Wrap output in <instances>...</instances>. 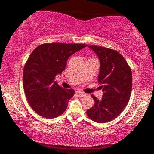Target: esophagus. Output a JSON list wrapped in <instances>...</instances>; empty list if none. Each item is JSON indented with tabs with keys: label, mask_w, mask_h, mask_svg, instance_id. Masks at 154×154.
Returning a JSON list of instances; mask_svg holds the SVG:
<instances>
[{
	"label": "esophagus",
	"mask_w": 154,
	"mask_h": 154,
	"mask_svg": "<svg viewBox=\"0 0 154 154\" xmlns=\"http://www.w3.org/2000/svg\"><path fill=\"white\" fill-rule=\"evenodd\" d=\"M75 94L80 97H84V96H86V94H85L84 92H82V91H76Z\"/></svg>",
	"instance_id": "1"
}]
</instances>
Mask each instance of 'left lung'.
Returning <instances> with one entry per match:
<instances>
[{
	"label": "left lung",
	"instance_id": "left-lung-1",
	"mask_svg": "<svg viewBox=\"0 0 154 154\" xmlns=\"http://www.w3.org/2000/svg\"><path fill=\"white\" fill-rule=\"evenodd\" d=\"M98 57L100 66L98 82L103 91L101 100L94 95V106L86 111L89 119L97 123L111 122L128 103L132 91V71L123 56L112 49L88 46Z\"/></svg>",
	"mask_w": 154,
	"mask_h": 154
}]
</instances>
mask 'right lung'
<instances>
[{
	"instance_id": "1",
	"label": "right lung",
	"mask_w": 154,
	"mask_h": 154,
	"mask_svg": "<svg viewBox=\"0 0 154 154\" xmlns=\"http://www.w3.org/2000/svg\"><path fill=\"white\" fill-rule=\"evenodd\" d=\"M86 46L45 43L31 53L24 66L23 84L29 106L38 116L54 119L66 111L74 90L62 88L54 79L64 71L69 57Z\"/></svg>"
}]
</instances>
